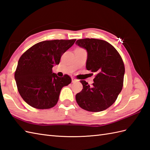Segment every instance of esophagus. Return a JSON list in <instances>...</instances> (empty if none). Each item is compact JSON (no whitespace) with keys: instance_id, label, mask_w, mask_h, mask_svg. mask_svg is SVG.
Returning a JSON list of instances; mask_svg holds the SVG:
<instances>
[{"instance_id":"obj_1","label":"esophagus","mask_w":150,"mask_h":150,"mask_svg":"<svg viewBox=\"0 0 150 150\" xmlns=\"http://www.w3.org/2000/svg\"><path fill=\"white\" fill-rule=\"evenodd\" d=\"M76 81H77V80L75 79V78H74V77L71 78V82H72V83H74V82H75Z\"/></svg>"}]
</instances>
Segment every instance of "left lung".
I'll use <instances>...</instances> for the list:
<instances>
[{"mask_svg":"<svg viewBox=\"0 0 150 150\" xmlns=\"http://www.w3.org/2000/svg\"><path fill=\"white\" fill-rule=\"evenodd\" d=\"M76 45L88 53L86 69L96 74L93 84L81 81L82 91L76 95L78 105L90 112L107 109L122 90L125 75L123 61L112 45L98 39L78 40Z\"/></svg>","mask_w":150,"mask_h":150,"instance_id":"obj_1","label":"left lung"}]
</instances>
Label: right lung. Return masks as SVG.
<instances>
[{"label":"right lung","instance_id":"add662e5","mask_svg":"<svg viewBox=\"0 0 150 150\" xmlns=\"http://www.w3.org/2000/svg\"><path fill=\"white\" fill-rule=\"evenodd\" d=\"M76 40L41 41L28 49L18 62L15 79L20 96L29 105L47 109L56 105L64 86L71 82L70 76L59 77L52 73L64 52Z\"/></svg>","mask_w":150,"mask_h":150}]
</instances>
